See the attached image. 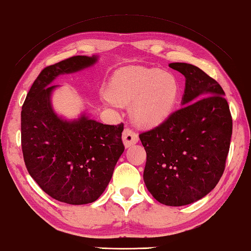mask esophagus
<instances>
[{
	"label": "esophagus",
	"mask_w": 251,
	"mask_h": 251,
	"mask_svg": "<svg viewBox=\"0 0 251 251\" xmlns=\"http://www.w3.org/2000/svg\"><path fill=\"white\" fill-rule=\"evenodd\" d=\"M122 140L123 143H125V146L128 148L130 146L134 145V143H137L139 140V137H138V133L133 131L132 129L130 128H126L125 129L122 133Z\"/></svg>",
	"instance_id": "34e87169"
}]
</instances>
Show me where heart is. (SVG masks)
Returning a JSON list of instances; mask_svg holds the SVG:
<instances>
[{
    "label": "heart",
    "instance_id": "1",
    "mask_svg": "<svg viewBox=\"0 0 251 251\" xmlns=\"http://www.w3.org/2000/svg\"><path fill=\"white\" fill-rule=\"evenodd\" d=\"M179 93L176 77L157 69L131 67L121 70L111 81L109 96L118 104H132L139 123L154 126L170 116Z\"/></svg>",
    "mask_w": 251,
    "mask_h": 251
}]
</instances>
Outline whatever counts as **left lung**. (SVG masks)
Instances as JSON below:
<instances>
[{
    "label": "left lung",
    "mask_w": 251,
    "mask_h": 251,
    "mask_svg": "<svg viewBox=\"0 0 251 251\" xmlns=\"http://www.w3.org/2000/svg\"><path fill=\"white\" fill-rule=\"evenodd\" d=\"M186 77L182 106L140 133L147 152L143 180L155 200L184 206L217 186L226 168L232 118L220 84L198 67L170 63Z\"/></svg>",
    "instance_id": "left-lung-1"
}]
</instances>
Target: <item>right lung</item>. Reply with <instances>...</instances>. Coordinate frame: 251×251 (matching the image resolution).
I'll use <instances>...</instances> for the list:
<instances>
[{
  "mask_svg": "<svg viewBox=\"0 0 251 251\" xmlns=\"http://www.w3.org/2000/svg\"><path fill=\"white\" fill-rule=\"evenodd\" d=\"M96 61L97 56L75 55L44 68L21 111V145L28 174L45 194L70 204L91 203L103 194L125 151L123 123L103 125L85 116L67 121L51 106L56 87L51 82Z\"/></svg>",
  "mask_w": 251,
  "mask_h": 251,
  "instance_id": "right-lung-1",
  "label": "right lung"
}]
</instances>
